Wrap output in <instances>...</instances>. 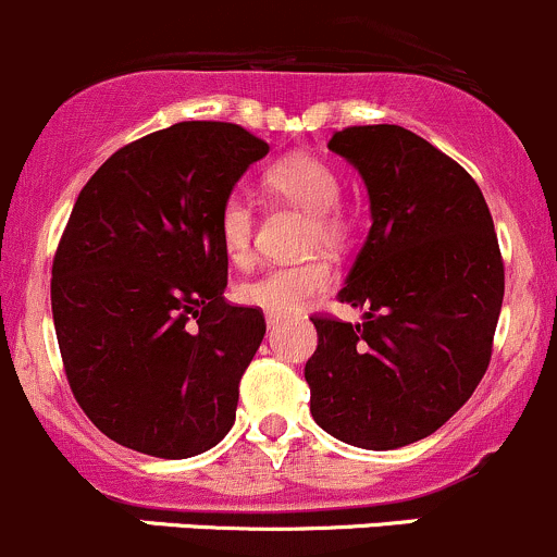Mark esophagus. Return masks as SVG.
<instances>
[{
	"instance_id": "34e87169",
	"label": "esophagus",
	"mask_w": 557,
	"mask_h": 557,
	"mask_svg": "<svg viewBox=\"0 0 557 557\" xmlns=\"http://www.w3.org/2000/svg\"><path fill=\"white\" fill-rule=\"evenodd\" d=\"M265 321H268V326H276V324H281V321H284V317H281V313H268Z\"/></svg>"
}]
</instances>
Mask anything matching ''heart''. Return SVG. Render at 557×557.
Segmentation results:
<instances>
[{"mask_svg":"<svg viewBox=\"0 0 557 557\" xmlns=\"http://www.w3.org/2000/svg\"><path fill=\"white\" fill-rule=\"evenodd\" d=\"M268 193L286 200L308 216L306 246L341 249L351 236V220L341 211L343 185L337 171L319 154H286L265 171ZM216 233L227 260L244 265L251 260V236H255V211L240 193H231L220 206ZM332 286V268L324 257H308L300 262H281L265 268L257 276L238 284L236 295L246 306L262 308L268 313H295L317 300Z\"/></svg>","mask_w":557,"mask_h":557,"instance_id":"obj_1","label":"heart"}]
</instances>
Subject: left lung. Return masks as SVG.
I'll use <instances>...</instances> for the list:
<instances>
[{"label":"left lung","instance_id":"obj_1","mask_svg":"<svg viewBox=\"0 0 557 557\" xmlns=\"http://www.w3.org/2000/svg\"><path fill=\"white\" fill-rule=\"evenodd\" d=\"M362 176L370 233L341 302L362 324L313 317L306 364L313 421L341 443L394 450L437 432L491 362L504 262L478 182L399 125L335 131Z\"/></svg>","mask_w":557,"mask_h":557}]
</instances>
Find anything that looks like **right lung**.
Listing matches in <instances>:
<instances>
[{
  "instance_id": "obj_1",
  "label": "right lung",
  "mask_w": 557,
  "mask_h": 557,
  "mask_svg": "<svg viewBox=\"0 0 557 557\" xmlns=\"http://www.w3.org/2000/svg\"><path fill=\"white\" fill-rule=\"evenodd\" d=\"M271 147L236 123H176L96 171L53 260L50 302L74 399L158 458L214 448L265 319L231 306L220 206Z\"/></svg>"
}]
</instances>
